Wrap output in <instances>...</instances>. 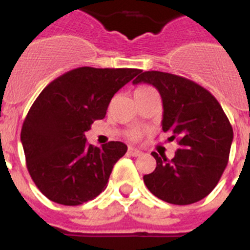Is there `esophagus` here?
I'll use <instances>...</instances> for the list:
<instances>
[{
  "instance_id": "esophagus-1",
  "label": "esophagus",
  "mask_w": 250,
  "mask_h": 250,
  "mask_svg": "<svg viewBox=\"0 0 250 250\" xmlns=\"http://www.w3.org/2000/svg\"><path fill=\"white\" fill-rule=\"evenodd\" d=\"M128 155L133 156V157H138V156L142 155V152H141L140 149L134 148V147H129V148H128Z\"/></svg>"
}]
</instances>
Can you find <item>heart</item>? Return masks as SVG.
Instances as JSON below:
<instances>
[{
  "mask_svg": "<svg viewBox=\"0 0 250 250\" xmlns=\"http://www.w3.org/2000/svg\"><path fill=\"white\" fill-rule=\"evenodd\" d=\"M148 90H152L151 86H147V85H142L140 86V88L136 89V92L134 93H143V92H148ZM141 136V133L138 131H132L131 133H129V137L132 138V140H138Z\"/></svg>",
  "mask_w": 250,
  "mask_h": 250,
  "instance_id": "obj_1",
  "label": "heart"
}]
</instances>
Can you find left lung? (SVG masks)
Here are the masks:
<instances>
[{
	"mask_svg": "<svg viewBox=\"0 0 250 250\" xmlns=\"http://www.w3.org/2000/svg\"><path fill=\"white\" fill-rule=\"evenodd\" d=\"M151 84L164 104L162 129L180 148L172 160L152 152L156 168L145 175L147 188L175 205L200 201L218 185L229 160L233 128L215 97L186 78L164 71H143L133 84Z\"/></svg>",
	"mask_w": 250,
	"mask_h": 250,
	"instance_id": "left-lung-1",
	"label": "left lung"
}]
</instances>
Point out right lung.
<instances>
[{
    "label": "right lung",
    "mask_w": 250,
    "mask_h": 250,
    "mask_svg": "<svg viewBox=\"0 0 250 250\" xmlns=\"http://www.w3.org/2000/svg\"><path fill=\"white\" fill-rule=\"evenodd\" d=\"M140 69H73L53 80L30 108L21 142L30 176L54 203L77 206L98 196L127 146L86 143L85 132L103 119L113 95Z\"/></svg>",
    "instance_id": "obj_1"
}]
</instances>
